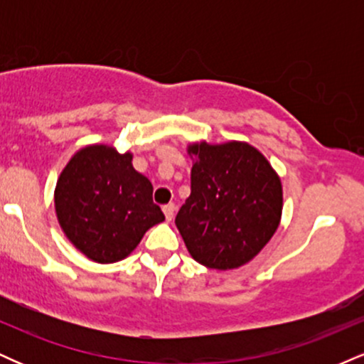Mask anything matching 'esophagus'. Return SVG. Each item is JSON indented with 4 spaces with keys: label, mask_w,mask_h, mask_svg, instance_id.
<instances>
[{
    "label": "esophagus",
    "mask_w": 364,
    "mask_h": 364,
    "mask_svg": "<svg viewBox=\"0 0 364 364\" xmlns=\"http://www.w3.org/2000/svg\"><path fill=\"white\" fill-rule=\"evenodd\" d=\"M162 212H164L166 219L171 220L174 217V212H176V205H174V203H166V205L162 207Z\"/></svg>",
    "instance_id": "esophagus-1"
}]
</instances>
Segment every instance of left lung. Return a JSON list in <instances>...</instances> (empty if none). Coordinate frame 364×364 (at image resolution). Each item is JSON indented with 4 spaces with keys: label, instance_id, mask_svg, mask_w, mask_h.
I'll use <instances>...</instances> for the list:
<instances>
[{
    "label": "left lung",
    "instance_id": "obj_1",
    "mask_svg": "<svg viewBox=\"0 0 364 364\" xmlns=\"http://www.w3.org/2000/svg\"><path fill=\"white\" fill-rule=\"evenodd\" d=\"M191 193L176 225L188 252L208 269L248 263L277 231L282 185L262 152L245 141L191 144Z\"/></svg>",
    "mask_w": 364,
    "mask_h": 364
}]
</instances>
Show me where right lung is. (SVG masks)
Here are the masks:
<instances>
[{"label": "right lung", "instance_id": "add662e5", "mask_svg": "<svg viewBox=\"0 0 364 364\" xmlns=\"http://www.w3.org/2000/svg\"><path fill=\"white\" fill-rule=\"evenodd\" d=\"M132 159L107 145H89L70 159L56 183L54 208L63 232L97 263L127 258L164 220L152 183L136 173Z\"/></svg>", "mask_w": 364, "mask_h": 364}]
</instances>
